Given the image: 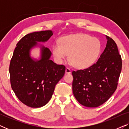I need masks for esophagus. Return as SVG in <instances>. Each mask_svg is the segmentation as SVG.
<instances>
[{"label":"esophagus","instance_id":"esophagus-1","mask_svg":"<svg viewBox=\"0 0 129 129\" xmlns=\"http://www.w3.org/2000/svg\"><path fill=\"white\" fill-rule=\"evenodd\" d=\"M66 73H70L72 72V71H71V70H70V68H66Z\"/></svg>","mask_w":129,"mask_h":129}]
</instances>
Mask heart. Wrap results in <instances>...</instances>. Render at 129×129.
Wrapping results in <instances>:
<instances>
[{
    "label": "heart",
    "mask_w": 129,
    "mask_h": 129,
    "mask_svg": "<svg viewBox=\"0 0 129 129\" xmlns=\"http://www.w3.org/2000/svg\"><path fill=\"white\" fill-rule=\"evenodd\" d=\"M52 49L57 62L62 63L69 54V60L74 66L86 68L98 59L102 45L98 38L86 34H75L61 38L59 43H54Z\"/></svg>",
    "instance_id": "heart-1"
}]
</instances>
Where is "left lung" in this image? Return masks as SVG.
I'll use <instances>...</instances> for the list:
<instances>
[{
  "label": "left lung",
  "mask_w": 129,
  "mask_h": 129,
  "mask_svg": "<svg viewBox=\"0 0 129 129\" xmlns=\"http://www.w3.org/2000/svg\"><path fill=\"white\" fill-rule=\"evenodd\" d=\"M106 47L89 68L72 72V90L81 105L96 107L105 103L117 89L122 61L115 42L106 36Z\"/></svg>",
  "instance_id": "1"
}]
</instances>
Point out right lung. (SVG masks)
I'll list each match as a JSON object with an SVG mask.
<instances>
[{
    "mask_svg": "<svg viewBox=\"0 0 129 129\" xmlns=\"http://www.w3.org/2000/svg\"><path fill=\"white\" fill-rule=\"evenodd\" d=\"M53 33L52 30L35 31L24 36L17 43L10 63L12 89L19 100L30 107H40L48 103L56 84L63 77L66 68L50 59L52 53L40 46L41 57L35 60L30 56L37 42H45Z\"/></svg>",
    "mask_w": 129,
    "mask_h": 129,
    "instance_id": "1",
    "label": "right lung"
}]
</instances>
